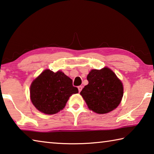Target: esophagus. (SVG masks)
I'll return each instance as SVG.
<instances>
[{"label":"esophagus","mask_w":154,"mask_h":154,"mask_svg":"<svg viewBox=\"0 0 154 154\" xmlns=\"http://www.w3.org/2000/svg\"><path fill=\"white\" fill-rule=\"evenodd\" d=\"M78 89H79V91L80 92L82 89V86H79V87H78Z\"/></svg>","instance_id":"obj_1"}]
</instances>
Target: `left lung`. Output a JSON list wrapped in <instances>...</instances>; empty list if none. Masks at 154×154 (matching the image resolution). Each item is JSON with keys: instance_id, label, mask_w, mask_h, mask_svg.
Returning <instances> with one entry per match:
<instances>
[{"instance_id": "left-lung-1", "label": "left lung", "mask_w": 154, "mask_h": 154, "mask_svg": "<svg viewBox=\"0 0 154 154\" xmlns=\"http://www.w3.org/2000/svg\"><path fill=\"white\" fill-rule=\"evenodd\" d=\"M89 84L80 92L90 110L106 114L120 104L123 95L122 82L111 69H92L87 75Z\"/></svg>"}]
</instances>
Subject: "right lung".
Wrapping results in <instances>:
<instances>
[{
	"label": "right lung",
	"instance_id": "obj_1",
	"mask_svg": "<svg viewBox=\"0 0 154 154\" xmlns=\"http://www.w3.org/2000/svg\"><path fill=\"white\" fill-rule=\"evenodd\" d=\"M79 90L63 72L46 69L32 81L30 95L32 104L40 112L53 115L63 109L72 94Z\"/></svg>",
	"mask_w": 154,
	"mask_h": 154
}]
</instances>
